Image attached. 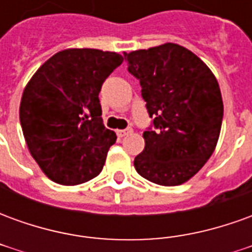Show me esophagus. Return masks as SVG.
<instances>
[{"mask_svg": "<svg viewBox=\"0 0 252 252\" xmlns=\"http://www.w3.org/2000/svg\"><path fill=\"white\" fill-rule=\"evenodd\" d=\"M131 132H132L131 128H126V129H117V131H116V133H117V136L119 137H124V136H126V135H129Z\"/></svg>", "mask_w": 252, "mask_h": 252, "instance_id": "obj_1", "label": "esophagus"}]
</instances>
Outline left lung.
<instances>
[{
  "instance_id": "8db88e82",
  "label": "left lung",
  "mask_w": 252,
  "mask_h": 252,
  "mask_svg": "<svg viewBox=\"0 0 252 252\" xmlns=\"http://www.w3.org/2000/svg\"><path fill=\"white\" fill-rule=\"evenodd\" d=\"M124 57L153 119L133 166L154 184L181 185L216 148L224 113L219 83L200 58L174 43Z\"/></svg>"
}]
</instances>
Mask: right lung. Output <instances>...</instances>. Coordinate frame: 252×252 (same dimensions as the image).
I'll return each instance as SVG.
<instances>
[{"label": "right lung", "instance_id": "1", "mask_svg": "<svg viewBox=\"0 0 252 252\" xmlns=\"http://www.w3.org/2000/svg\"><path fill=\"white\" fill-rule=\"evenodd\" d=\"M124 61L120 54L70 48L31 78L20 104L25 142L43 173L61 185H79L101 173L116 133L105 128L98 94Z\"/></svg>", "mask_w": 252, "mask_h": 252}]
</instances>
